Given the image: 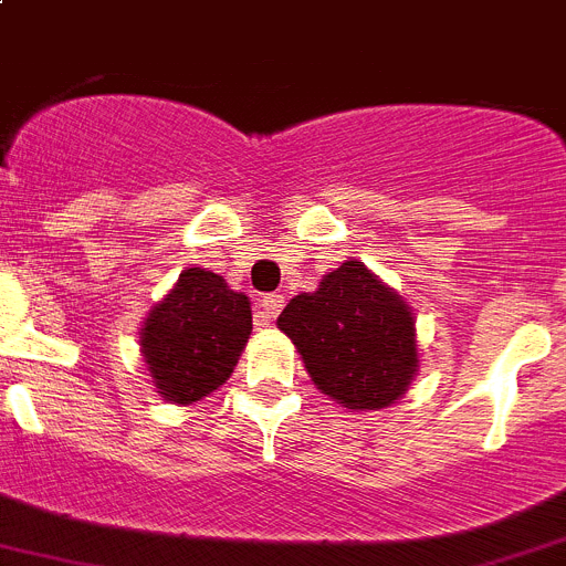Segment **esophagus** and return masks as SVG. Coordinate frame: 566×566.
I'll use <instances>...</instances> for the list:
<instances>
[{
    "mask_svg": "<svg viewBox=\"0 0 566 566\" xmlns=\"http://www.w3.org/2000/svg\"><path fill=\"white\" fill-rule=\"evenodd\" d=\"M283 294H266V297L258 300V325H269L274 317L280 314V308H283Z\"/></svg>",
    "mask_w": 566,
    "mask_h": 566,
    "instance_id": "esophagus-1",
    "label": "esophagus"
}]
</instances>
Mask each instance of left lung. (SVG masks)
I'll return each mask as SVG.
<instances>
[{"label": "left lung", "mask_w": 566, "mask_h": 566, "mask_svg": "<svg viewBox=\"0 0 566 566\" xmlns=\"http://www.w3.org/2000/svg\"><path fill=\"white\" fill-rule=\"evenodd\" d=\"M311 381L347 409L396 403L418 373L412 308L361 261L328 272L277 317Z\"/></svg>", "instance_id": "8db88e82"}]
</instances>
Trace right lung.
<instances>
[{
    "instance_id": "1",
    "label": "right lung",
    "mask_w": 566,
    "mask_h": 566,
    "mask_svg": "<svg viewBox=\"0 0 566 566\" xmlns=\"http://www.w3.org/2000/svg\"><path fill=\"white\" fill-rule=\"evenodd\" d=\"M252 334L249 297L224 277L190 266L139 331L145 365L165 401L193 403L232 376Z\"/></svg>"
}]
</instances>
